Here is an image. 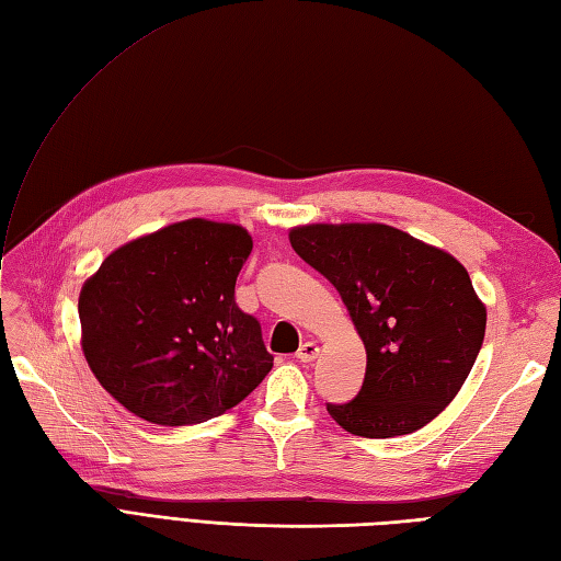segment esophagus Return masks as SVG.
<instances>
[{"label":"esophagus","mask_w":561,"mask_h":561,"mask_svg":"<svg viewBox=\"0 0 561 561\" xmlns=\"http://www.w3.org/2000/svg\"><path fill=\"white\" fill-rule=\"evenodd\" d=\"M317 357H319V345L317 343H305L302 347L297 350V359L305 362V364L313 362Z\"/></svg>","instance_id":"1"}]
</instances>
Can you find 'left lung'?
I'll use <instances>...</instances> for the list:
<instances>
[{"label":"left lung","instance_id":"obj_1","mask_svg":"<svg viewBox=\"0 0 561 561\" xmlns=\"http://www.w3.org/2000/svg\"><path fill=\"white\" fill-rule=\"evenodd\" d=\"M288 238L335 285L366 347L359 394L328 414L362 438L426 426L457 398L483 345L488 313L469 271L386 224H307Z\"/></svg>","mask_w":561,"mask_h":561}]
</instances>
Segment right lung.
Masks as SVG:
<instances>
[{
	"mask_svg": "<svg viewBox=\"0 0 561 561\" xmlns=\"http://www.w3.org/2000/svg\"><path fill=\"white\" fill-rule=\"evenodd\" d=\"M250 252L248 228L187 218L121 244L83 283L80 347L130 414L190 426L262 383L273 357L259 321L236 305Z\"/></svg>",
	"mask_w": 561,
	"mask_h": 561,
	"instance_id": "1",
	"label": "right lung"
}]
</instances>
